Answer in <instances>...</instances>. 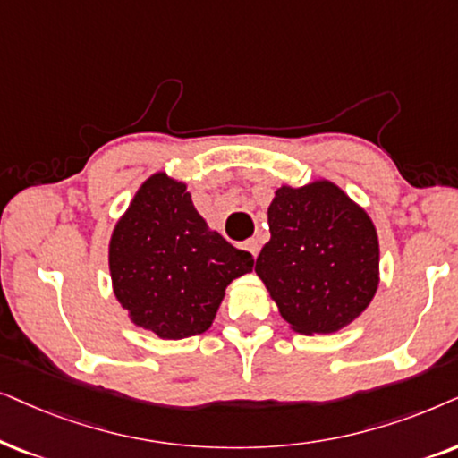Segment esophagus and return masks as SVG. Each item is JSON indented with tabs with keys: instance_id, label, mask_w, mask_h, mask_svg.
I'll use <instances>...</instances> for the list:
<instances>
[{
	"instance_id": "esophagus-1",
	"label": "esophagus",
	"mask_w": 458,
	"mask_h": 458,
	"mask_svg": "<svg viewBox=\"0 0 458 458\" xmlns=\"http://www.w3.org/2000/svg\"><path fill=\"white\" fill-rule=\"evenodd\" d=\"M242 249H245V251L251 253L253 258H258V253H259V242L255 241V239H251V241H247L245 245H242Z\"/></svg>"
}]
</instances>
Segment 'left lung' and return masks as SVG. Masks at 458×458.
Segmentation results:
<instances>
[{"label": "left lung", "instance_id": "obj_1", "mask_svg": "<svg viewBox=\"0 0 458 458\" xmlns=\"http://www.w3.org/2000/svg\"><path fill=\"white\" fill-rule=\"evenodd\" d=\"M267 224L255 272L293 331L335 333L369 308L379 286V239L369 213L339 186H280Z\"/></svg>", "mask_w": 458, "mask_h": 458}]
</instances>
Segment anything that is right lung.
Instances as JSON below:
<instances>
[{
    "instance_id": "right-lung-1",
    "label": "right lung",
    "mask_w": 458,
    "mask_h": 458,
    "mask_svg": "<svg viewBox=\"0 0 458 458\" xmlns=\"http://www.w3.org/2000/svg\"><path fill=\"white\" fill-rule=\"evenodd\" d=\"M108 267L133 325L186 339L211 327L225 286L253 270V258L209 230L184 182L158 172L114 225Z\"/></svg>"
}]
</instances>
